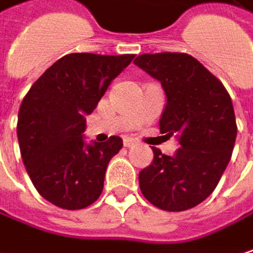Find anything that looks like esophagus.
Returning a JSON list of instances; mask_svg holds the SVG:
<instances>
[{
    "mask_svg": "<svg viewBox=\"0 0 253 253\" xmlns=\"http://www.w3.org/2000/svg\"><path fill=\"white\" fill-rule=\"evenodd\" d=\"M123 144H124L126 148H133V147L138 145V142H136L135 139H132V138H124V139H123Z\"/></svg>",
    "mask_w": 253,
    "mask_h": 253,
    "instance_id": "1",
    "label": "esophagus"
}]
</instances>
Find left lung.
<instances>
[{
	"mask_svg": "<svg viewBox=\"0 0 253 253\" xmlns=\"http://www.w3.org/2000/svg\"><path fill=\"white\" fill-rule=\"evenodd\" d=\"M135 63L162 83L168 103L160 132L179 139L172 157L153 147L154 160L139 173L141 191L162 211L191 209L213 193L231 159L237 135L231 97L187 53L141 54Z\"/></svg>",
	"mask_w": 253,
	"mask_h": 253,
	"instance_id": "1",
	"label": "left lung"
}]
</instances>
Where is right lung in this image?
Masks as SVG:
<instances>
[{"mask_svg": "<svg viewBox=\"0 0 253 253\" xmlns=\"http://www.w3.org/2000/svg\"><path fill=\"white\" fill-rule=\"evenodd\" d=\"M135 54L71 53L54 62L29 88L19 109L17 139L26 172L47 202L68 211L94 203L120 136L84 144L85 115Z\"/></svg>", "mask_w": 253, "mask_h": 253, "instance_id": "1", "label": "right lung"}]
</instances>
